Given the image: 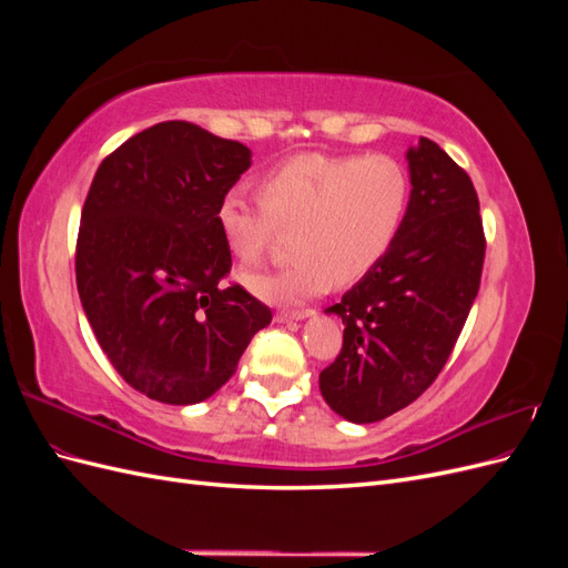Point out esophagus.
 Masks as SVG:
<instances>
[{"label": "esophagus", "mask_w": 568, "mask_h": 568, "mask_svg": "<svg viewBox=\"0 0 568 568\" xmlns=\"http://www.w3.org/2000/svg\"><path fill=\"white\" fill-rule=\"evenodd\" d=\"M311 315H313L311 307H305V311H280L277 315H274V320L291 322V320H303V317H311Z\"/></svg>", "instance_id": "1"}]
</instances>
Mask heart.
Returning a JSON list of instances; mask_svg holds the SVG:
<instances>
[{"label": "heart", "mask_w": 568, "mask_h": 568, "mask_svg": "<svg viewBox=\"0 0 568 568\" xmlns=\"http://www.w3.org/2000/svg\"><path fill=\"white\" fill-rule=\"evenodd\" d=\"M257 195L230 189L215 225L230 253L261 263L280 230L296 257L277 272H248L244 284L272 303H303L334 282L353 284L398 242L412 201L407 168L384 153H298L257 178Z\"/></svg>", "instance_id": "obj_1"}]
</instances>
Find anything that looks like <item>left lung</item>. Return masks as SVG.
I'll use <instances>...</instances> for the list:
<instances>
[{"label":"left lung","mask_w":568,"mask_h":568,"mask_svg":"<svg viewBox=\"0 0 568 568\" xmlns=\"http://www.w3.org/2000/svg\"><path fill=\"white\" fill-rule=\"evenodd\" d=\"M407 161L412 201L398 242L326 307L343 320V346L320 372V390L355 424L390 417L436 382L484 272L486 234L471 178L426 136Z\"/></svg>","instance_id":"1"}]
</instances>
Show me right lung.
Listing matches in <instances>:
<instances>
[{
    "instance_id": "add662e5",
    "label": "right lung",
    "mask_w": 568,
    "mask_h": 568,
    "mask_svg": "<svg viewBox=\"0 0 568 568\" xmlns=\"http://www.w3.org/2000/svg\"><path fill=\"white\" fill-rule=\"evenodd\" d=\"M251 165L242 142L186 120L136 132L101 161L80 215L78 294L101 351L146 398L201 403L232 379L272 311L225 284L215 205Z\"/></svg>"
}]
</instances>
